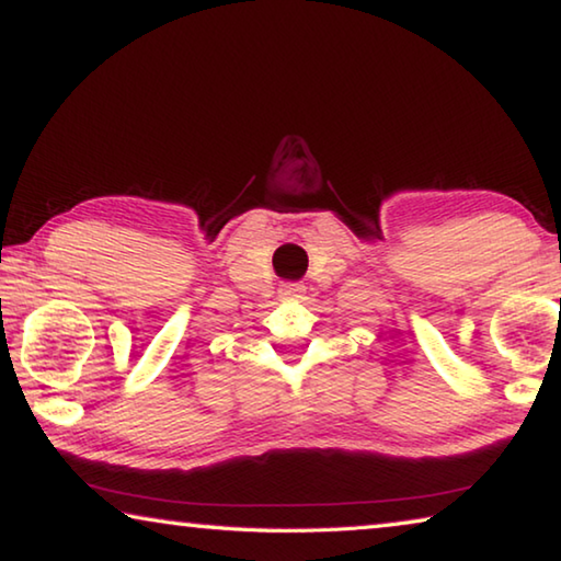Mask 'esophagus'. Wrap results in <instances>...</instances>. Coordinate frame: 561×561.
I'll use <instances>...</instances> for the list:
<instances>
[{"label": "esophagus", "mask_w": 561, "mask_h": 561, "mask_svg": "<svg viewBox=\"0 0 561 561\" xmlns=\"http://www.w3.org/2000/svg\"><path fill=\"white\" fill-rule=\"evenodd\" d=\"M304 291H307V287H304V284H299V282H287V284H282L279 287V299H301L304 297Z\"/></svg>", "instance_id": "34e87169"}]
</instances>
